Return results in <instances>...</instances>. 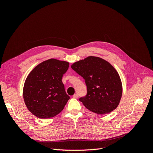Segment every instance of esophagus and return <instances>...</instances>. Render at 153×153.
Returning a JSON list of instances; mask_svg holds the SVG:
<instances>
[{
	"label": "esophagus",
	"instance_id": "esophagus-1",
	"mask_svg": "<svg viewBox=\"0 0 153 153\" xmlns=\"http://www.w3.org/2000/svg\"><path fill=\"white\" fill-rule=\"evenodd\" d=\"M78 94H74V95L73 96V98H75V99L78 98Z\"/></svg>",
	"mask_w": 153,
	"mask_h": 153
}]
</instances>
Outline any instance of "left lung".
Here are the masks:
<instances>
[{
	"label": "left lung",
	"mask_w": 153,
	"mask_h": 153,
	"mask_svg": "<svg viewBox=\"0 0 153 153\" xmlns=\"http://www.w3.org/2000/svg\"><path fill=\"white\" fill-rule=\"evenodd\" d=\"M71 68L84 78L87 94L79 99L91 112L103 115L117 107L123 92L121 78L105 60L90 56L73 63Z\"/></svg>",
	"instance_id": "obj_1"
}]
</instances>
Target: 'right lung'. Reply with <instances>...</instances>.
<instances>
[{"label": "right lung", "instance_id": "add662e5", "mask_svg": "<svg viewBox=\"0 0 153 153\" xmlns=\"http://www.w3.org/2000/svg\"><path fill=\"white\" fill-rule=\"evenodd\" d=\"M69 62L48 59L36 66L27 77L24 99L27 108L41 119L53 117L64 109L69 99L62 78Z\"/></svg>", "mask_w": 153, "mask_h": 153}]
</instances>
